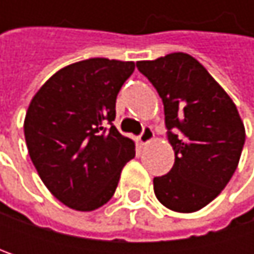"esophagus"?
<instances>
[{
  "label": "esophagus",
  "instance_id": "obj_1",
  "mask_svg": "<svg viewBox=\"0 0 254 254\" xmlns=\"http://www.w3.org/2000/svg\"><path fill=\"white\" fill-rule=\"evenodd\" d=\"M153 138H154V132H153V129H151L150 127H144V130H142V133L139 135V142H141L142 145H145V144L151 142V141H153Z\"/></svg>",
  "mask_w": 254,
  "mask_h": 254
}]
</instances>
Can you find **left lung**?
Returning <instances> with one entry per match:
<instances>
[{
  "label": "left lung",
  "mask_w": 254,
  "mask_h": 254,
  "mask_svg": "<svg viewBox=\"0 0 254 254\" xmlns=\"http://www.w3.org/2000/svg\"><path fill=\"white\" fill-rule=\"evenodd\" d=\"M136 67L163 101L175 151L171 172L153 179L154 194L174 212H197L221 194L238 166L246 129L237 106L190 54L136 62Z\"/></svg>",
  "instance_id": "8db88e82"
}]
</instances>
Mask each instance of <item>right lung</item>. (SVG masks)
Here are the masks:
<instances>
[{
  "instance_id": "add662e5",
  "label": "right lung",
  "mask_w": 254,
  "mask_h": 254,
  "mask_svg": "<svg viewBox=\"0 0 254 254\" xmlns=\"http://www.w3.org/2000/svg\"><path fill=\"white\" fill-rule=\"evenodd\" d=\"M133 62L89 59L69 64L33 95L26 112L30 160L48 191L64 206L91 212L115 194L135 144L115 125L116 97Z\"/></svg>"
}]
</instances>
